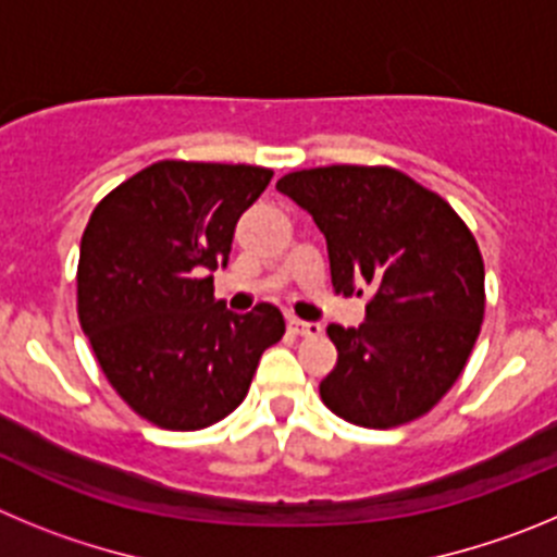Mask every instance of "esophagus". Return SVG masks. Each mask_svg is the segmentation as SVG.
Listing matches in <instances>:
<instances>
[{
    "label": "esophagus",
    "mask_w": 557,
    "mask_h": 557,
    "mask_svg": "<svg viewBox=\"0 0 557 557\" xmlns=\"http://www.w3.org/2000/svg\"><path fill=\"white\" fill-rule=\"evenodd\" d=\"M288 333L302 335V338H308V335H322V324L302 322V319H288Z\"/></svg>",
    "instance_id": "34e87169"
}]
</instances>
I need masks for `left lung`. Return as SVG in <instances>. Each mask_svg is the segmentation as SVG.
I'll list each match as a JSON object with an SVG mask.
<instances>
[{
	"label": "left lung",
	"instance_id": "1",
	"mask_svg": "<svg viewBox=\"0 0 557 557\" xmlns=\"http://www.w3.org/2000/svg\"><path fill=\"white\" fill-rule=\"evenodd\" d=\"M277 191L327 238L335 294L369 290L360 327H327L338 360L319 385L322 403L372 430L433 410L483 324L485 269L472 230L391 166L302 169L280 177Z\"/></svg>",
	"mask_w": 557,
	"mask_h": 557
}]
</instances>
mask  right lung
Returning a JSON list of instances; mask_svg holds the SVG:
<instances>
[{"label": "right lung", "instance_id": "1", "mask_svg": "<svg viewBox=\"0 0 557 557\" xmlns=\"http://www.w3.org/2000/svg\"><path fill=\"white\" fill-rule=\"evenodd\" d=\"M272 169L160 160L94 208L79 244L77 313L119 397L163 430L222 422L247 397L260 355L285 333L260 302L213 297L235 224Z\"/></svg>", "mask_w": 557, "mask_h": 557}]
</instances>
